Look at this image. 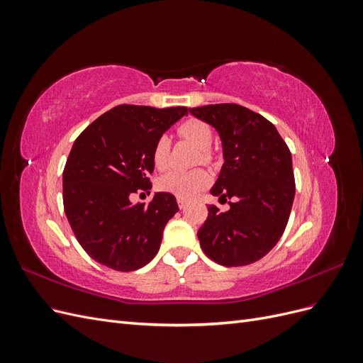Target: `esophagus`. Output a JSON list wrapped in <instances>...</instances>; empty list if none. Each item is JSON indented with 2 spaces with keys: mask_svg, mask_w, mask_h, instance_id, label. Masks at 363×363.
Segmentation results:
<instances>
[{
  "mask_svg": "<svg viewBox=\"0 0 363 363\" xmlns=\"http://www.w3.org/2000/svg\"><path fill=\"white\" fill-rule=\"evenodd\" d=\"M177 203H179V207H180V208H184L186 206H188V201L183 200V199H177Z\"/></svg>",
  "mask_w": 363,
  "mask_h": 363,
  "instance_id": "1",
  "label": "esophagus"
}]
</instances>
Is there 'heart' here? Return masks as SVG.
I'll return each instance as SVG.
<instances>
[{"instance_id": "heart-1", "label": "heart", "mask_w": 363, "mask_h": 363, "mask_svg": "<svg viewBox=\"0 0 363 363\" xmlns=\"http://www.w3.org/2000/svg\"><path fill=\"white\" fill-rule=\"evenodd\" d=\"M177 133L184 140L191 142L196 148L201 150L203 162H212V155L208 148L212 147L213 142V130L207 123L196 118L186 119L177 127ZM169 147L171 142L168 136H160L155 148H152V163L157 169H164L169 163ZM212 183L211 174L204 169H194V171H169L157 182V188L162 192L172 194L177 199L189 200L199 192L204 191L208 184Z\"/></svg>"}]
</instances>
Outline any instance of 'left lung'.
I'll return each instance as SVG.
<instances>
[{
  "mask_svg": "<svg viewBox=\"0 0 363 363\" xmlns=\"http://www.w3.org/2000/svg\"><path fill=\"white\" fill-rule=\"evenodd\" d=\"M189 112L223 140L225 162L211 194L233 199L227 212L207 207L200 245L219 265H250L267 256L286 228L295 195L291 151L267 118L244 106L208 104Z\"/></svg>",
  "mask_w": 363,
  "mask_h": 363,
  "instance_id": "1",
  "label": "left lung"
}]
</instances>
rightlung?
I'll list each match as a JSON object with an SVG mask.
<instances>
[{
  "mask_svg": "<svg viewBox=\"0 0 363 363\" xmlns=\"http://www.w3.org/2000/svg\"><path fill=\"white\" fill-rule=\"evenodd\" d=\"M188 107L121 104L96 118L75 139L63 169V207L72 232L94 260L116 271H135L152 260L163 228L179 212L172 194L131 204L150 191L156 140Z\"/></svg>",
  "mask_w": 363,
  "mask_h": 363,
  "instance_id": "1",
  "label": "right lung"
}]
</instances>
